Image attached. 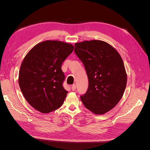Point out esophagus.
<instances>
[{
	"mask_svg": "<svg viewBox=\"0 0 150 150\" xmlns=\"http://www.w3.org/2000/svg\"><path fill=\"white\" fill-rule=\"evenodd\" d=\"M76 85L75 84H73L72 86V87H71V89H72V91H75L76 90Z\"/></svg>",
	"mask_w": 150,
	"mask_h": 150,
	"instance_id": "1",
	"label": "esophagus"
}]
</instances>
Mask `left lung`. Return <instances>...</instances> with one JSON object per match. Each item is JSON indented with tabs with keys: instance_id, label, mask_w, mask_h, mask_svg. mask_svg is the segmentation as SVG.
I'll list each match as a JSON object with an SVG mask.
<instances>
[{
	"instance_id": "1",
	"label": "left lung",
	"mask_w": 150,
	"mask_h": 150,
	"mask_svg": "<svg viewBox=\"0 0 150 150\" xmlns=\"http://www.w3.org/2000/svg\"><path fill=\"white\" fill-rule=\"evenodd\" d=\"M74 51L83 63L89 81L81 101L94 114H105L123 96L127 83L123 61L115 48L100 40L76 42Z\"/></svg>"
}]
</instances>
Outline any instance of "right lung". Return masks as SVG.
<instances>
[{
    "label": "right lung",
    "instance_id": "add662e5",
    "mask_svg": "<svg viewBox=\"0 0 150 150\" xmlns=\"http://www.w3.org/2000/svg\"><path fill=\"white\" fill-rule=\"evenodd\" d=\"M74 50L59 40L38 43L26 54L19 73V84L26 101L36 110L49 113L60 108L67 96L62 62Z\"/></svg>",
    "mask_w": 150,
    "mask_h": 150
}]
</instances>
